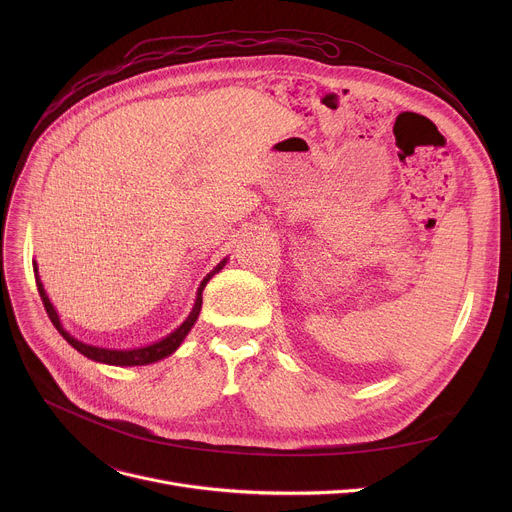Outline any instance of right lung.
I'll use <instances>...</instances> for the list:
<instances>
[{"instance_id": "obj_1", "label": "right lung", "mask_w": 512, "mask_h": 512, "mask_svg": "<svg viewBox=\"0 0 512 512\" xmlns=\"http://www.w3.org/2000/svg\"><path fill=\"white\" fill-rule=\"evenodd\" d=\"M225 263H227V259H223L221 263H218V265L200 281V287H198V291H196V302H194V308H192L190 316H188L172 334H168L166 338H162V340H158V342H154V344L141 346V348H129V350L101 348V346L85 344V342L77 340L75 336H70V334L62 328L60 318H58L54 306L50 304V300H48V296H46L44 285H42V281H40V277H38V265H36V261H34V275H36L38 294H40V298H42V304H44V308H46V314H48L50 322L54 324V328L62 334V338H64L72 348H77L83 356H87V358H91V360H97V362H103V364H113V367H141V364L158 362V360L170 356L174 350H178V346H180L182 340L188 336L190 328L194 326V322H196V318H198V314H200V308H202V289L206 287L208 279H210L214 273H218V271H221V269L225 267Z\"/></svg>"}]
</instances>
